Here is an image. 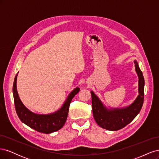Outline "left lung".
Wrapping results in <instances>:
<instances>
[{"mask_svg": "<svg viewBox=\"0 0 159 159\" xmlns=\"http://www.w3.org/2000/svg\"><path fill=\"white\" fill-rule=\"evenodd\" d=\"M134 63L139 78V95L131 105L120 108L108 107L93 91H91L93 117L98 125L103 129L117 131L131 123L140 112L144 101L145 80L137 61L134 60Z\"/></svg>", "mask_w": 159, "mask_h": 159, "instance_id": "8db88e82", "label": "left lung"}]
</instances>
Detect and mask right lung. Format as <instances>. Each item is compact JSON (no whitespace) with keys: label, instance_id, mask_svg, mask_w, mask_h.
<instances>
[{"label":"right lung","instance_id":"obj_1","mask_svg":"<svg viewBox=\"0 0 159 159\" xmlns=\"http://www.w3.org/2000/svg\"><path fill=\"white\" fill-rule=\"evenodd\" d=\"M17 76L18 74L14 78L12 91L16 111L20 121L27 126L43 133L49 134L60 130L66 121L71 100L80 89L75 88L72 90L61 107L55 112L48 114L35 113L23 104L19 97L16 86Z\"/></svg>","mask_w":159,"mask_h":159}]
</instances>
